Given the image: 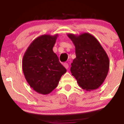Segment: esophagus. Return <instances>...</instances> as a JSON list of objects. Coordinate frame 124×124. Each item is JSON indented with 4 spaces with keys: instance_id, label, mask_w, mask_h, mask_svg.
Returning <instances> with one entry per match:
<instances>
[{
    "instance_id": "esophagus-1",
    "label": "esophagus",
    "mask_w": 124,
    "mask_h": 124,
    "mask_svg": "<svg viewBox=\"0 0 124 124\" xmlns=\"http://www.w3.org/2000/svg\"><path fill=\"white\" fill-rule=\"evenodd\" d=\"M63 66H64L66 69H68L69 68V65H68V63H63Z\"/></svg>"
}]
</instances>
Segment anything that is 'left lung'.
<instances>
[{
    "label": "left lung",
    "instance_id": "8db88e82",
    "mask_svg": "<svg viewBox=\"0 0 124 124\" xmlns=\"http://www.w3.org/2000/svg\"><path fill=\"white\" fill-rule=\"evenodd\" d=\"M67 35L76 48V57L70 70L72 75L83 89H97L106 79L109 70L107 53L98 40L90 33Z\"/></svg>",
    "mask_w": 124,
    "mask_h": 124
}]
</instances>
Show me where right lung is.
<instances>
[{
	"mask_svg": "<svg viewBox=\"0 0 124 124\" xmlns=\"http://www.w3.org/2000/svg\"><path fill=\"white\" fill-rule=\"evenodd\" d=\"M57 35H43L32 41L23 58V71L30 86L46 95L57 87L67 70L53 52Z\"/></svg>",
	"mask_w": 124,
	"mask_h": 124,
	"instance_id": "obj_1",
	"label": "right lung"
}]
</instances>
